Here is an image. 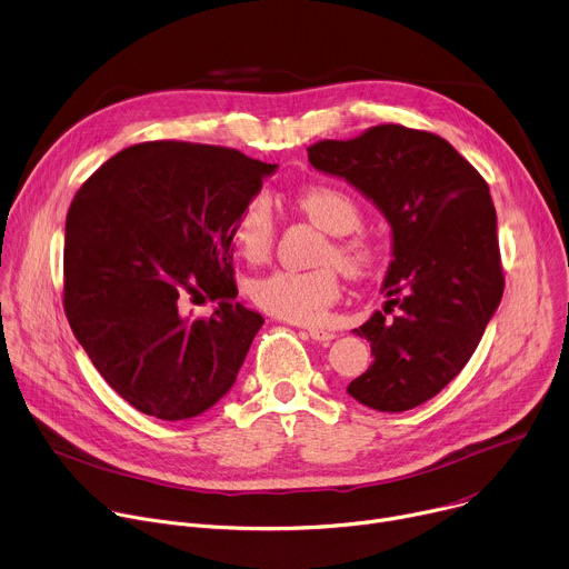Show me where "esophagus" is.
<instances>
[{"instance_id":"34e87169","label":"esophagus","mask_w":569,"mask_h":569,"mask_svg":"<svg viewBox=\"0 0 569 569\" xmlns=\"http://www.w3.org/2000/svg\"><path fill=\"white\" fill-rule=\"evenodd\" d=\"M306 333H308L315 342H331V340H336V333H333V331H327V329L312 327V329H308Z\"/></svg>"}]
</instances>
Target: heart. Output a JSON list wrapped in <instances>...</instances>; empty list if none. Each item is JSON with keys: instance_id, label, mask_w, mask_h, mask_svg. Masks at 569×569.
Returning a JSON list of instances; mask_svg holds the SVG:
<instances>
[{"instance_id": "heart-1", "label": "heart", "mask_w": 569, "mask_h": 569, "mask_svg": "<svg viewBox=\"0 0 569 569\" xmlns=\"http://www.w3.org/2000/svg\"><path fill=\"white\" fill-rule=\"evenodd\" d=\"M299 211L321 231L331 233L329 246L321 248L319 261L336 263L351 277L371 272L378 261V252L362 236H351L360 227L358 204L342 191L329 187H312L297 196ZM274 242V218L272 209L263 200L250 202L236 220L233 246L238 254L261 263L268 259ZM252 301L286 321L292 323H317L327 308L340 297V279L331 266L310 272L274 270L250 283Z\"/></svg>"}]
</instances>
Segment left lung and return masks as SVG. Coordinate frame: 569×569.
I'll return each mask as SVG.
<instances>
[{"mask_svg":"<svg viewBox=\"0 0 569 569\" xmlns=\"http://www.w3.org/2000/svg\"><path fill=\"white\" fill-rule=\"evenodd\" d=\"M308 161L358 189L391 227L387 301L353 331L371 345L373 362L347 391L378 412L412 410L466 367L500 306L489 184L446 139L396 123L319 141Z\"/></svg>","mask_w":569,"mask_h":569,"instance_id":"1","label":"left lung"}]
</instances>
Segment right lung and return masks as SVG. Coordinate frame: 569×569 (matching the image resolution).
Wrapping results in <instances>:
<instances>
[{"label":"right lung","instance_id":"right-lung-1","mask_svg":"<svg viewBox=\"0 0 569 569\" xmlns=\"http://www.w3.org/2000/svg\"><path fill=\"white\" fill-rule=\"evenodd\" d=\"M277 164L233 148L148 141L78 189L64 222V312L134 410L184 421L233 387L263 317L233 301V227ZM218 300L209 318L183 303Z\"/></svg>","mask_w":569,"mask_h":569}]
</instances>
